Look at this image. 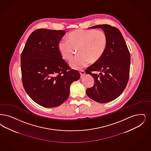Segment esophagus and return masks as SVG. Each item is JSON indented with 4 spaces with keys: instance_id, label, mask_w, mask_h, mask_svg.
Here are the masks:
<instances>
[{
    "instance_id": "1",
    "label": "esophagus",
    "mask_w": 151,
    "mask_h": 151,
    "mask_svg": "<svg viewBox=\"0 0 151 151\" xmlns=\"http://www.w3.org/2000/svg\"><path fill=\"white\" fill-rule=\"evenodd\" d=\"M80 75H81V76L82 77L84 75H85V71L84 70H80Z\"/></svg>"
}]
</instances>
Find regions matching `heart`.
Masks as SVG:
<instances>
[{"label":"heart","mask_w":151,"mask_h":151,"mask_svg":"<svg viewBox=\"0 0 151 151\" xmlns=\"http://www.w3.org/2000/svg\"><path fill=\"white\" fill-rule=\"evenodd\" d=\"M67 40L61 39L58 43V50L61 57L68 60L75 49L79 54L70 60V66L80 69L90 62L96 63L102 59L108 45V36L102 30L77 29L70 32Z\"/></svg>","instance_id":"1"}]
</instances>
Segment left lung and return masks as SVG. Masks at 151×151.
I'll return each mask as SVG.
<instances>
[{
    "label": "left lung",
    "instance_id": "obj_1",
    "mask_svg": "<svg viewBox=\"0 0 151 151\" xmlns=\"http://www.w3.org/2000/svg\"><path fill=\"white\" fill-rule=\"evenodd\" d=\"M89 28H101L104 31L108 36V45L102 59L85 71L94 78V84L86 89V94L97 102H109L119 97L127 86L130 73V52L117 28L106 24ZM94 71L100 73H92Z\"/></svg>",
    "mask_w": 151,
    "mask_h": 151
}]
</instances>
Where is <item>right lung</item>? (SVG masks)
Wrapping results in <instances>:
<instances>
[{"label": "right lung", "mask_w": 151, "mask_h": 151, "mask_svg": "<svg viewBox=\"0 0 151 151\" xmlns=\"http://www.w3.org/2000/svg\"><path fill=\"white\" fill-rule=\"evenodd\" d=\"M65 34L63 30L37 29L29 37L21 55L24 90L44 107H58L65 102L70 85L80 77L58 52V43Z\"/></svg>", "instance_id": "right-lung-1"}]
</instances>
